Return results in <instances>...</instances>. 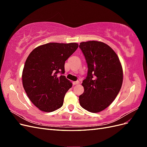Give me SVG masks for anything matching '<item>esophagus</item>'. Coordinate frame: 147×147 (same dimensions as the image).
Segmentation results:
<instances>
[{
  "label": "esophagus",
  "mask_w": 147,
  "mask_h": 147,
  "mask_svg": "<svg viewBox=\"0 0 147 147\" xmlns=\"http://www.w3.org/2000/svg\"><path fill=\"white\" fill-rule=\"evenodd\" d=\"M80 83L79 81H77V82H73V84L74 85H76V84H78Z\"/></svg>",
  "instance_id": "esophagus-1"
}]
</instances>
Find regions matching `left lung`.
<instances>
[{
	"label": "left lung",
	"mask_w": 147,
	"mask_h": 147,
	"mask_svg": "<svg viewBox=\"0 0 147 147\" xmlns=\"http://www.w3.org/2000/svg\"><path fill=\"white\" fill-rule=\"evenodd\" d=\"M88 64V75L82 83L84 92L80 104L92 113L105 110L116 98L121 88L123 71L119 57L106 43L95 40L80 43Z\"/></svg>",
	"instance_id": "left-lung-1"
}]
</instances>
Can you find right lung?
I'll list each match as a JSON object with an SVG mask.
<instances>
[{"mask_svg": "<svg viewBox=\"0 0 147 147\" xmlns=\"http://www.w3.org/2000/svg\"><path fill=\"white\" fill-rule=\"evenodd\" d=\"M77 43H48L30 52L22 74L24 90L41 111L51 112L63 105L65 93L72 83L64 75L65 61L76 51Z\"/></svg>", "mask_w": 147, "mask_h": 147, "instance_id": "right-lung-1", "label": "right lung"}]
</instances>
